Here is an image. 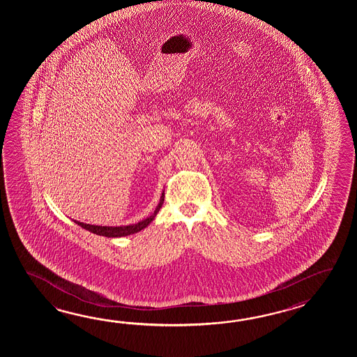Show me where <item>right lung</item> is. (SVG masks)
<instances>
[{"mask_svg": "<svg viewBox=\"0 0 357 357\" xmlns=\"http://www.w3.org/2000/svg\"><path fill=\"white\" fill-rule=\"evenodd\" d=\"M165 202V192H162V197H160V204L155 208V211L153 213L151 217L145 218L144 220L139 222L137 225H130V226H120V227H107V226H94V225H86L83 222H77L75 220L76 225H79L80 227H83L84 229H88L91 234H96L99 236H106V237H122V236L132 235V234H137L139 231H142L143 228L146 227L151 222H152L157 213L160 212V206Z\"/></svg>", "mask_w": 357, "mask_h": 357, "instance_id": "obj_1", "label": "right lung"}]
</instances>
